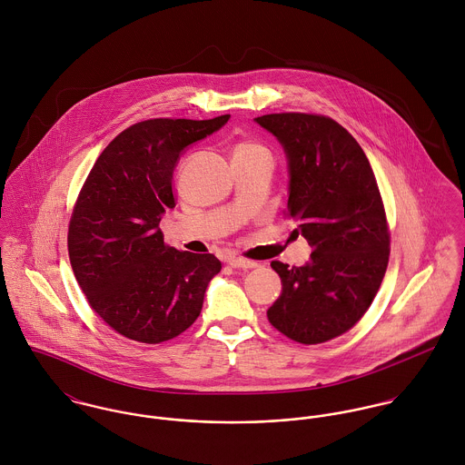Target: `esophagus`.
<instances>
[{
	"mask_svg": "<svg viewBox=\"0 0 465 465\" xmlns=\"http://www.w3.org/2000/svg\"><path fill=\"white\" fill-rule=\"evenodd\" d=\"M229 265L234 266V268H256L258 263L251 262V260H245V258H231Z\"/></svg>",
	"mask_w": 465,
	"mask_h": 465,
	"instance_id": "34e87169",
	"label": "esophagus"
}]
</instances>
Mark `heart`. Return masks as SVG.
<instances>
[{
	"label": "heart",
	"mask_w": 465,
	"mask_h": 465,
	"mask_svg": "<svg viewBox=\"0 0 465 465\" xmlns=\"http://www.w3.org/2000/svg\"><path fill=\"white\" fill-rule=\"evenodd\" d=\"M265 153L270 155L265 144H262L258 141H251V139L238 143L234 148V157H252V155H265Z\"/></svg>",
	"instance_id": "1"
}]
</instances>
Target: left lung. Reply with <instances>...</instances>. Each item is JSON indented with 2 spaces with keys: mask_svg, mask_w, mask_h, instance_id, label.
<instances>
[{
  "mask_svg": "<svg viewBox=\"0 0 465 465\" xmlns=\"http://www.w3.org/2000/svg\"><path fill=\"white\" fill-rule=\"evenodd\" d=\"M288 155L286 218L312 247L304 266L272 262L282 282L268 322L315 345L349 331L372 304L391 256V229L371 163L340 124L322 114L256 118Z\"/></svg>",
  "mask_w": 465,
  "mask_h": 465,
  "instance_id": "8db88e82",
  "label": "left lung"
}]
</instances>
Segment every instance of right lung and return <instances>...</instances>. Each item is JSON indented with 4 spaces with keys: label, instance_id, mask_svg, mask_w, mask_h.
Listing matches in <instances>:
<instances>
[{
    "label": "right lung",
    "instance_id": "right-lung-1",
    "mask_svg": "<svg viewBox=\"0 0 465 465\" xmlns=\"http://www.w3.org/2000/svg\"><path fill=\"white\" fill-rule=\"evenodd\" d=\"M227 120L134 124L105 146L78 193L67 229L71 268L94 313L125 338L161 343L199 319L222 263L168 247L159 222L175 207L181 152Z\"/></svg>",
    "mask_w": 465,
    "mask_h": 465
}]
</instances>
